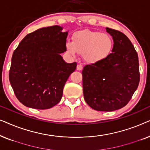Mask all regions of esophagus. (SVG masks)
<instances>
[{
    "label": "esophagus",
    "instance_id": "esophagus-1",
    "mask_svg": "<svg viewBox=\"0 0 150 150\" xmlns=\"http://www.w3.org/2000/svg\"><path fill=\"white\" fill-rule=\"evenodd\" d=\"M76 69H77V70H79V71H81V70H82V69H83V65H82L81 64H79V65H77V66H76Z\"/></svg>",
    "mask_w": 150,
    "mask_h": 150
}]
</instances>
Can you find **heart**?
<instances>
[{"label": "heart", "instance_id": "heart-1", "mask_svg": "<svg viewBox=\"0 0 150 150\" xmlns=\"http://www.w3.org/2000/svg\"><path fill=\"white\" fill-rule=\"evenodd\" d=\"M113 40L109 35L91 30H82L74 33L72 42L65 44L67 52L71 55L83 54L86 62L96 63L105 59L111 52Z\"/></svg>", "mask_w": 150, "mask_h": 150}]
</instances>
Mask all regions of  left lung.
<instances>
[{"label": "left lung", "instance_id": "obj_1", "mask_svg": "<svg viewBox=\"0 0 150 150\" xmlns=\"http://www.w3.org/2000/svg\"><path fill=\"white\" fill-rule=\"evenodd\" d=\"M106 30L114 42L112 53L100 62L85 65L82 71L85 102L99 111L126 106L140 80L138 54L130 40L119 30Z\"/></svg>", "mask_w": 150, "mask_h": 150}]
</instances>
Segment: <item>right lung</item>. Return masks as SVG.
Here are the masks:
<instances>
[{
  "label": "right lung",
  "instance_id": "1",
  "mask_svg": "<svg viewBox=\"0 0 150 150\" xmlns=\"http://www.w3.org/2000/svg\"><path fill=\"white\" fill-rule=\"evenodd\" d=\"M55 25L24 37L14 50L9 81L18 100L27 107L48 109L61 101L67 80L76 68L61 54L66 51L68 31Z\"/></svg>",
  "mask_w": 150,
  "mask_h": 150
}]
</instances>
